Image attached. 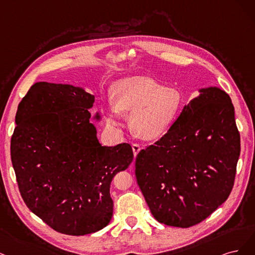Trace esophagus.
<instances>
[{"instance_id": "obj_1", "label": "esophagus", "mask_w": 255, "mask_h": 255, "mask_svg": "<svg viewBox=\"0 0 255 255\" xmlns=\"http://www.w3.org/2000/svg\"><path fill=\"white\" fill-rule=\"evenodd\" d=\"M132 150H133V155H134V158H135L136 154L138 153V151L141 150V146L137 145V144H132Z\"/></svg>"}]
</instances>
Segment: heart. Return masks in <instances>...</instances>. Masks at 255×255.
<instances>
[{
  "mask_svg": "<svg viewBox=\"0 0 255 255\" xmlns=\"http://www.w3.org/2000/svg\"><path fill=\"white\" fill-rule=\"evenodd\" d=\"M182 108V94L150 77L134 76L119 80L113 86L111 103L103 109L106 126L121 125V113H130L131 132L144 141H153L165 134Z\"/></svg>",
  "mask_w": 255,
  "mask_h": 255,
  "instance_id": "1",
  "label": "heart"
}]
</instances>
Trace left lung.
Masks as SVG:
<instances>
[{"instance_id":"1","label":"left lung","mask_w":255,"mask_h":255,"mask_svg":"<svg viewBox=\"0 0 255 255\" xmlns=\"http://www.w3.org/2000/svg\"><path fill=\"white\" fill-rule=\"evenodd\" d=\"M167 133L136 155L135 177L153 217L188 228L231 193L241 153L234 106L218 87L198 90Z\"/></svg>"}]
</instances>
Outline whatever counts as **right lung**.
<instances>
[{"label": "right lung", "mask_w": 255, "mask_h": 255, "mask_svg": "<svg viewBox=\"0 0 255 255\" xmlns=\"http://www.w3.org/2000/svg\"><path fill=\"white\" fill-rule=\"evenodd\" d=\"M94 95L72 85L37 83L18 106L12 166L27 208L55 231L86 235L110 223V184L133 160L128 143L102 146L91 123ZM93 120L101 121L96 112Z\"/></svg>", "instance_id": "right-lung-1"}]
</instances>
